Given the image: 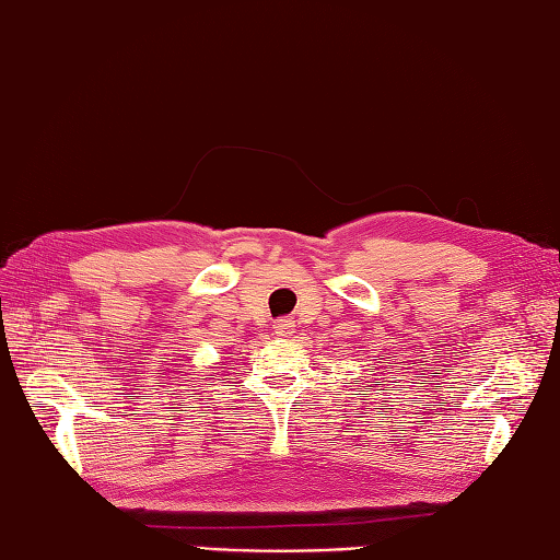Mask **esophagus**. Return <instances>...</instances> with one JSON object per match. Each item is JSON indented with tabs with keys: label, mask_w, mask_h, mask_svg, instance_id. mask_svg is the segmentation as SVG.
I'll list each match as a JSON object with an SVG mask.
<instances>
[{
	"label": "esophagus",
	"mask_w": 560,
	"mask_h": 560,
	"mask_svg": "<svg viewBox=\"0 0 560 560\" xmlns=\"http://www.w3.org/2000/svg\"><path fill=\"white\" fill-rule=\"evenodd\" d=\"M276 332L282 335V338H288V335L294 332V323L290 318H280L276 320Z\"/></svg>",
	"instance_id": "obj_1"
}]
</instances>
